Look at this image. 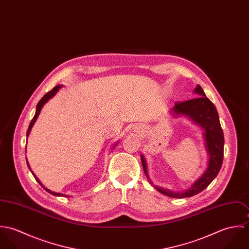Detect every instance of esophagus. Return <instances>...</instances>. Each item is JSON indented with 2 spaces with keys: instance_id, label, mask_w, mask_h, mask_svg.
I'll list each match as a JSON object with an SVG mask.
<instances>
[{
  "instance_id": "1",
  "label": "esophagus",
  "mask_w": 249,
  "mask_h": 249,
  "mask_svg": "<svg viewBox=\"0 0 249 249\" xmlns=\"http://www.w3.org/2000/svg\"><path fill=\"white\" fill-rule=\"evenodd\" d=\"M142 130H143V129H142V126H140V125H138V126L134 127V131H135V132L140 133V132H142Z\"/></svg>"
}]
</instances>
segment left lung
Wrapping results in <instances>:
<instances>
[{
    "instance_id": "1",
    "label": "left lung",
    "mask_w": 249,
    "mask_h": 249,
    "mask_svg": "<svg viewBox=\"0 0 249 249\" xmlns=\"http://www.w3.org/2000/svg\"><path fill=\"white\" fill-rule=\"evenodd\" d=\"M194 93L197 95V98L183 103H176L175 106L170 109V115L173 118L186 116L193 123L199 125V127H201L203 130L202 134L204 146L208 155V165L202 176L196 179L189 189L181 192H175L155 186L149 179L146 161L144 156L141 154L142 169L145 177L149 180L151 185L154 186L159 193L175 198L191 197L202 192L217 176L223 160L224 137L216 108L206 97L200 85H196Z\"/></svg>"
}]
</instances>
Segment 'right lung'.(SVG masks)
<instances>
[{
	"instance_id": "1",
	"label": "right lung",
	"mask_w": 249,
	"mask_h": 249,
	"mask_svg": "<svg viewBox=\"0 0 249 249\" xmlns=\"http://www.w3.org/2000/svg\"><path fill=\"white\" fill-rule=\"evenodd\" d=\"M63 87V85H57V86H55V87H53L50 92H48L40 101H39V103L37 104V106H36V114H35V117L33 118V120H32V122H31V124H30V126H29V128H28V132H27V140H28V137H29V135H30V133H31V130H32V128H33V126H34V124H35V123L36 122V120H37V118H38V116H39V114H40V111H41V109H42V107H44V105L46 104V103H48L58 91H59V89L60 88H62ZM117 143L118 142H116V143H114V145H113V147H115L116 145H117ZM26 150H27V148H26ZM27 164H28V167H29V169L31 170V172H32V174L34 175V177L36 179V181L48 192V193H50V194H52V195H53V196H67V195H64V194H59V193H55V192H52L51 190H49V189H47V188H45L44 186H43V184L41 183V181L38 179V178H36V175L33 173V171H32V169H31V167H30V165H29V162H28V160H27Z\"/></svg>"
}]
</instances>
